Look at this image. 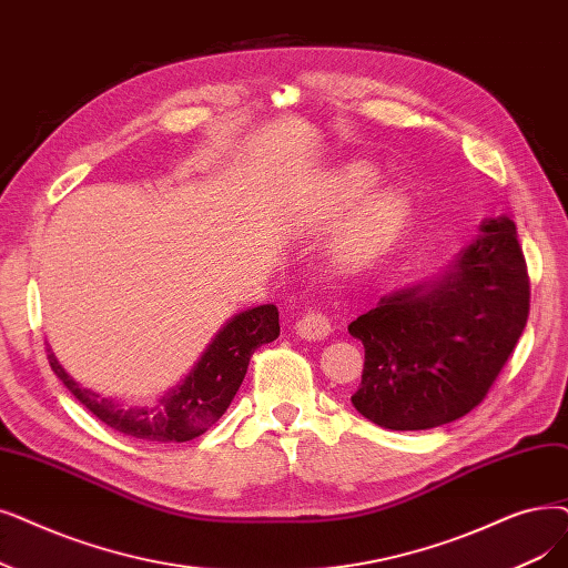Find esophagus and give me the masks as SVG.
Segmentation results:
<instances>
[{
    "label": "esophagus",
    "instance_id": "obj_1",
    "mask_svg": "<svg viewBox=\"0 0 568 568\" xmlns=\"http://www.w3.org/2000/svg\"><path fill=\"white\" fill-rule=\"evenodd\" d=\"M294 332H297L300 338L320 341V338H327L329 336L332 323H329V317L323 311H308V313H304L297 320V325H294Z\"/></svg>",
    "mask_w": 568,
    "mask_h": 568
}]
</instances>
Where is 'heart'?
Returning a JSON list of instances; mask_svg holds the SVG:
<instances>
[{
    "instance_id": "1",
    "label": "heart",
    "mask_w": 568,
    "mask_h": 568,
    "mask_svg": "<svg viewBox=\"0 0 568 568\" xmlns=\"http://www.w3.org/2000/svg\"><path fill=\"white\" fill-rule=\"evenodd\" d=\"M378 183L374 166L355 162L343 166L325 185V194L315 211V220H332ZM410 211L404 190L387 187L359 206L332 241V260L343 268H357L385 251Z\"/></svg>"
}]
</instances>
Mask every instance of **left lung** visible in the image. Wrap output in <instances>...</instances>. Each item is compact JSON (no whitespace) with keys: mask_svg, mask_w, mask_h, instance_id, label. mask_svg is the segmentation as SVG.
<instances>
[{"mask_svg":"<svg viewBox=\"0 0 568 568\" xmlns=\"http://www.w3.org/2000/svg\"><path fill=\"white\" fill-rule=\"evenodd\" d=\"M529 315V276L513 220H485L436 281L394 290L348 325L364 345L353 406L378 427L417 432L474 410Z\"/></svg>","mask_w":568,"mask_h":568,"instance_id":"left-lung-1","label":"left lung"}]
</instances>
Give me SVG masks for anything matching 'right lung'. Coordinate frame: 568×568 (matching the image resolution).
Instances as JSON below:
<instances>
[{
  "label": "right lung",
  "mask_w": 568,
  "mask_h": 568,
  "mask_svg": "<svg viewBox=\"0 0 568 568\" xmlns=\"http://www.w3.org/2000/svg\"><path fill=\"white\" fill-rule=\"evenodd\" d=\"M278 334V308L274 304L234 315L209 343L185 381L164 392V397L153 406H122L115 399L81 387L64 372L51 348H48V362L73 397L106 427L141 440L183 443L202 436L223 417L248 372L253 353L260 345L276 341Z\"/></svg>",
  "instance_id": "1"
}]
</instances>
